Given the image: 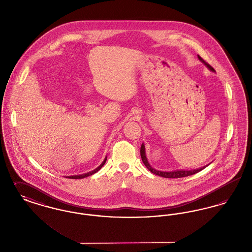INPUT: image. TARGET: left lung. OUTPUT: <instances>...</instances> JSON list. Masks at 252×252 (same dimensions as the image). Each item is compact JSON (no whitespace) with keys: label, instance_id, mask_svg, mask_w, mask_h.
Masks as SVG:
<instances>
[{"label":"left lung","instance_id":"obj_1","mask_svg":"<svg viewBox=\"0 0 252 252\" xmlns=\"http://www.w3.org/2000/svg\"><path fill=\"white\" fill-rule=\"evenodd\" d=\"M198 57V60H200L202 63H204L212 72H215V69L209 64L207 63L205 60L200 58L199 56ZM141 157H142V159H143V162H144V165L146 166V168L153 174H155L157 176H159V177H162V178H168V179H178V178H184V177H188V176H192L195 173H198L200 172L201 170H203L204 168L207 167L208 165L203 166V167L198 168V169H193V170H177V171H172V172H163V171H158L156 170L154 168L152 167L148 160H147V158L145 155V147H144V144H142L141 146Z\"/></svg>","mask_w":252,"mask_h":252}]
</instances>
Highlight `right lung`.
I'll list each match as a JSON object with an SVG mask.
<instances>
[{"label": "right lung", "instance_id": "right-lung-1", "mask_svg": "<svg viewBox=\"0 0 252 252\" xmlns=\"http://www.w3.org/2000/svg\"><path fill=\"white\" fill-rule=\"evenodd\" d=\"M106 161H107V158L104 159V161L98 166V167L94 169V171H91V172H89V173H86V174H83V175H76V176H69V177H67L68 179H73V180H79V179H84V178H87V177H89V176H92V175H94V174H95L96 172H98L101 168L103 167V165L106 163Z\"/></svg>", "mask_w": 252, "mask_h": 252}]
</instances>
